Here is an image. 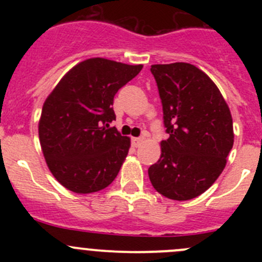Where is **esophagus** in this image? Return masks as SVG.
<instances>
[{"label": "esophagus", "instance_id": "obj_1", "mask_svg": "<svg viewBox=\"0 0 262 262\" xmlns=\"http://www.w3.org/2000/svg\"><path fill=\"white\" fill-rule=\"evenodd\" d=\"M142 142H143V138H133L132 139V144H133V147H139L142 144Z\"/></svg>", "mask_w": 262, "mask_h": 262}]
</instances>
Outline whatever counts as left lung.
Masks as SVG:
<instances>
[{
    "instance_id": "obj_1",
    "label": "left lung",
    "mask_w": 262,
    "mask_h": 262,
    "mask_svg": "<svg viewBox=\"0 0 262 262\" xmlns=\"http://www.w3.org/2000/svg\"><path fill=\"white\" fill-rule=\"evenodd\" d=\"M168 138L148 168L153 187L172 200H190L209 189L233 147V121L215 83L190 63L153 64Z\"/></svg>"
}]
</instances>
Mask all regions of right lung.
<instances>
[{
    "instance_id": "obj_1",
    "label": "right lung",
    "mask_w": 262,
    "mask_h": 262,
    "mask_svg": "<svg viewBox=\"0 0 262 262\" xmlns=\"http://www.w3.org/2000/svg\"><path fill=\"white\" fill-rule=\"evenodd\" d=\"M142 64L90 58L68 71L47 97L39 139L50 172L77 194L109 186L119 173L130 139L109 128L114 96Z\"/></svg>"
}]
</instances>
